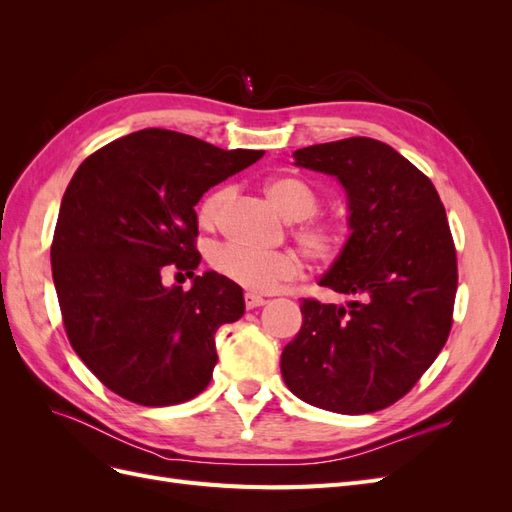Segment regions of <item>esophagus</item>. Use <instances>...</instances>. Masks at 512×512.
Listing matches in <instances>:
<instances>
[{
  "label": "esophagus",
  "instance_id": "1",
  "mask_svg": "<svg viewBox=\"0 0 512 512\" xmlns=\"http://www.w3.org/2000/svg\"><path fill=\"white\" fill-rule=\"evenodd\" d=\"M243 299H245L247 309H254V307H260V305L267 303L265 297H260V294H254V292H245Z\"/></svg>",
  "mask_w": 512,
  "mask_h": 512
}]
</instances>
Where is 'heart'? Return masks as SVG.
Masks as SVG:
<instances>
[{"label": "heart", "mask_w": 512, "mask_h": 512, "mask_svg": "<svg viewBox=\"0 0 512 512\" xmlns=\"http://www.w3.org/2000/svg\"><path fill=\"white\" fill-rule=\"evenodd\" d=\"M265 192L286 220L297 222L292 226V237L309 260L316 265H333L344 256L352 241V226L344 220L316 218L320 196L305 179L290 175L273 177L265 185ZM228 200V188L207 194L198 205V224L203 228L218 226ZM209 265L228 282L254 292H271L280 284L294 280L301 271L299 256L290 250L258 252L237 243L211 247Z\"/></svg>", "instance_id": "1"}]
</instances>
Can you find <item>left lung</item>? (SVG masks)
Instances as JSON below:
<instances>
[{"label": "left lung", "instance_id": "1", "mask_svg": "<svg viewBox=\"0 0 512 512\" xmlns=\"http://www.w3.org/2000/svg\"><path fill=\"white\" fill-rule=\"evenodd\" d=\"M348 194L352 241L320 286L342 305L303 299L282 352L288 389L339 414L393 406L436 361L453 327L457 252L427 175L386 143L352 136L292 153Z\"/></svg>", "mask_w": 512, "mask_h": 512}]
</instances>
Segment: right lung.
<instances>
[{"label": "right lung", "mask_w": 512, "mask_h": 512, "mask_svg": "<svg viewBox=\"0 0 512 512\" xmlns=\"http://www.w3.org/2000/svg\"><path fill=\"white\" fill-rule=\"evenodd\" d=\"M262 156L147 128L76 170L53 235V282L70 344L106 389L138 406H175L207 389L215 331L245 303L226 277L194 275V205ZM166 270L194 276L193 288L166 289Z\"/></svg>", "instance_id": "1"}]
</instances>
